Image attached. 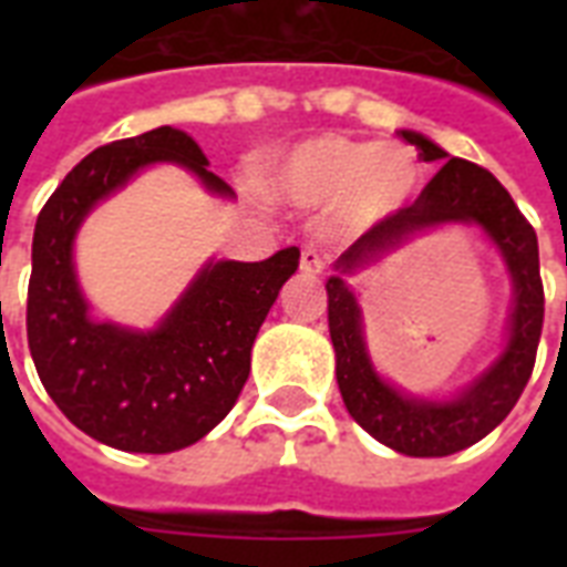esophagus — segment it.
Here are the masks:
<instances>
[{
  "instance_id": "1",
  "label": "esophagus",
  "mask_w": 567,
  "mask_h": 567,
  "mask_svg": "<svg viewBox=\"0 0 567 567\" xmlns=\"http://www.w3.org/2000/svg\"><path fill=\"white\" fill-rule=\"evenodd\" d=\"M300 267H302V274L318 276L320 270L327 267V256H323L318 247H306L300 256Z\"/></svg>"
}]
</instances>
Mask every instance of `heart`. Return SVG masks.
<instances>
[{
    "instance_id": "obj_1",
    "label": "heart",
    "mask_w": 567,
    "mask_h": 567,
    "mask_svg": "<svg viewBox=\"0 0 567 567\" xmlns=\"http://www.w3.org/2000/svg\"><path fill=\"white\" fill-rule=\"evenodd\" d=\"M267 190L293 208L332 205L347 229H373L414 203L423 185L421 158L405 144H373L315 135L288 146L265 173Z\"/></svg>"
}]
</instances>
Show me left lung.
<instances>
[{
    "instance_id": "1",
    "label": "left lung",
    "mask_w": 567,
    "mask_h": 567,
    "mask_svg": "<svg viewBox=\"0 0 567 567\" xmlns=\"http://www.w3.org/2000/svg\"><path fill=\"white\" fill-rule=\"evenodd\" d=\"M400 135L421 150L423 162H439L441 171L403 214L364 231L338 256L336 274L327 279L329 338L347 412L364 432L403 456H450L485 439L518 403L533 373L545 323L538 238L509 190L485 167L453 158L421 132L403 128ZM453 221L480 225L502 252L513 282V311L502 353L485 372L453 395L421 398L396 389L372 368L361 307L346 276L375 264L423 230Z\"/></svg>"
}]
</instances>
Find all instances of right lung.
Here are the masks:
<instances>
[{
	"mask_svg": "<svg viewBox=\"0 0 567 567\" xmlns=\"http://www.w3.org/2000/svg\"><path fill=\"white\" fill-rule=\"evenodd\" d=\"M153 164H179L208 194L235 190L182 128L158 126L93 150L49 196L31 240L25 329L38 377L91 439L126 453H173L217 426L249 377V353L300 249L265 261L208 258L153 329L91 315L75 274L84 217Z\"/></svg>",
	"mask_w": 567,
	"mask_h": 567,
	"instance_id": "add662e5",
	"label": "right lung"
}]
</instances>
